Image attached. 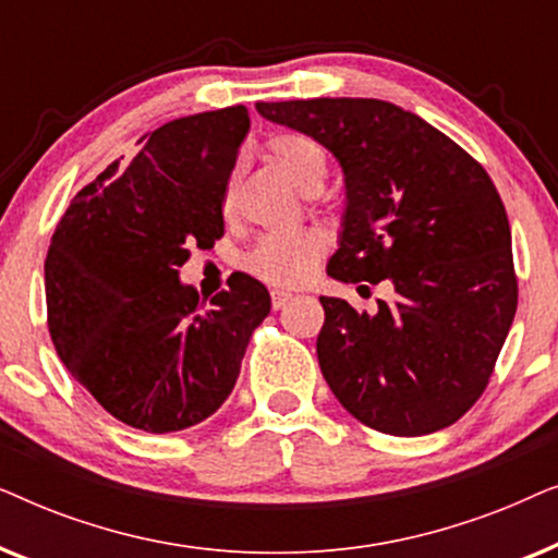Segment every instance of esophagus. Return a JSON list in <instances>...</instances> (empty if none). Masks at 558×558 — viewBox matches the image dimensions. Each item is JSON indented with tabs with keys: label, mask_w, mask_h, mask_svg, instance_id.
Returning <instances> with one entry per match:
<instances>
[{
	"label": "esophagus",
	"mask_w": 558,
	"mask_h": 558,
	"mask_svg": "<svg viewBox=\"0 0 558 558\" xmlns=\"http://www.w3.org/2000/svg\"><path fill=\"white\" fill-rule=\"evenodd\" d=\"M289 300H292V294L284 292V289H271V307L274 310H281Z\"/></svg>",
	"instance_id": "1"
}]
</instances>
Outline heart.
<instances>
[{"instance_id":"heart-1","label":"heart","mask_w":558,"mask_h":558,"mask_svg":"<svg viewBox=\"0 0 558 558\" xmlns=\"http://www.w3.org/2000/svg\"><path fill=\"white\" fill-rule=\"evenodd\" d=\"M264 155L271 165L304 195L319 193L327 178V157L317 142L294 132L271 134L264 142ZM231 190H226V205L231 203ZM327 248L325 233L317 228L266 233L246 254V269L266 284L296 287L307 281Z\"/></svg>"}]
</instances>
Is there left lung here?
I'll use <instances>...</instances> for the list:
<instances>
[{
	"label": "left lung",
	"mask_w": 558,
	"mask_h": 558,
	"mask_svg": "<svg viewBox=\"0 0 558 558\" xmlns=\"http://www.w3.org/2000/svg\"><path fill=\"white\" fill-rule=\"evenodd\" d=\"M338 157L348 205L327 274L388 279L357 312L319 296L317 361L357 422L393 437L454 424L490 384L518 307L510 226L485 167L416 113L378 98L256 104Z\"/></svg>",
	"instance_id": "8db88e82"
}]
</instances>
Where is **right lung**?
<instances>
[{"instance_id": "1", "label": "right lung", "mask_w": 558, "mask_h": 558, "mask_svg": "<svg viewBox=\"0 0 558 558\" xmlns=\"http://www.w3.org/2000/svg\"><path fill=\"white\" fill-rule=\"evenodd\" d=\"M246 106L193 113L142 136L81 190L45 258L48 330L71 376L113 418L149 434L216 414L251 335L269 315L262 281L235 271L210 304L180 281L190 248L223 235Z\"/></svg>"}]
</instances>
